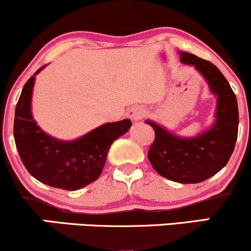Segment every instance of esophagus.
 <instances>
[{
  "mask_svg": "<svg viewBox=\"0 0 251 251\" xmlns=\"http://www.w3.org/2000/svg\"><path fill=\"white\" fill-rule=\"evenodd\" d=\"M127 116L129 119L133 120V122H138V120L143 119V118L145 117V109L140 107V106H134V107L129 108Z\"/></svg>",
  "mask_w": 251,
  "mask_h": 251,
  "instance_id": "esophagus-1",
  "label": "esophagus"
}]
</instances>
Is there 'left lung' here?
Segmentation results:
<instances>
[{"instance_id": "1", "label": "left lung", "mask_w": 251, "mask_h": 251, "mask_svg": "<svg viewBox=\"0 0 251 251\" xmlns=\"http://www.w3.org/2000/svg\"><path fill=\"white\" fill-rule=\"evenodd\" d=\"M180 61L195 66L217 97L215 124L197 137L180 138L146 120L155 134L148 157L162 177L181 184H195L212 177L229 162L237 139L238 106L234 91L214 63L185 51H180Z\"/></svg>"}]
</instances>
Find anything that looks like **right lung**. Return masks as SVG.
Segmentation results:
<instances>
[{
	"instance_id": "add662e5",
	"label": "right lung",
	"mask_w": 251,
	"mask_h": 251,
	"mask_svg": "<svg viewBox=\"0 0 251 251\" xmlns=\"http://www.w3.org/2000/svg\"><path fill=\"white\" fill-rule=\"evenodd\" d=\"M25 83L15 108L14 138L28 172L43 184L62 190H79L101 175L112 143L131 127L129 119L107 123L83 137L62 142L46 134L31 116V93L35 75Z\"/></svg>"
}]
</instances>
